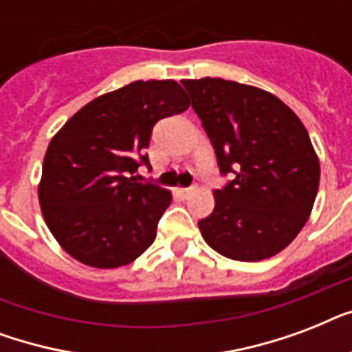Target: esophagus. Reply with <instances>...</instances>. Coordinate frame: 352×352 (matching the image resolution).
Returning <instances> with one entry per match:
<instances>
[{
    "label": "esophagus",
    "instance_id": "1",
    "mask_svg": "<svg viewBox=\"0 0 352 352\" xmlns=\"http://www.w3.org/2000/svg\"><path fill=\"white\" fill-rule=\"evenodd\" d=\"M192 192H193V188H179V195H181L182 199L190 197V195H192Z\"/></svg>",
    "mask_w": 352,
    "mask_h": 352
}]
</instances>
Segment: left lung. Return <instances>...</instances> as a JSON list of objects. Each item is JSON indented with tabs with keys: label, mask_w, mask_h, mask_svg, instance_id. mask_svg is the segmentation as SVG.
<instances>
[{
	"label": "left lung",
	"mask_w": 352,
	"mask_h": 352,
	"mask_svg": "<svg viewBox=\"0 0 352 352\" xmlns=\"http://www.w3.org/2000/svg\"><path fill=\"white\" fill-rule=\"evenodd\" d=\"M223 175L215 208L199 221L204 241L235 261H261L294 241L309 221L320 160L292 109L268 91L223 78L182 80Z\"/></svg>",
	"instance_id": "obj_1"
}]
</instances>
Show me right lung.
<instances>
[{"instance_id": "right-lung-1", "label": "right lung", "mask_w": 352, "mask_h": 352, "mask_svg": "<svg viewBox=\"0 0 352 352\" xmlns=\"http://www.w3.org/2000/svg\"><path fill=\"white\" fill-rule=\"evenodd\" d=\"M175 80H137L98 96L51 138L38 184L41 214L76 261L118 268L148 250L171 192L137 182L160 118L186 111Z\"/></svg>"}]
</instances>
